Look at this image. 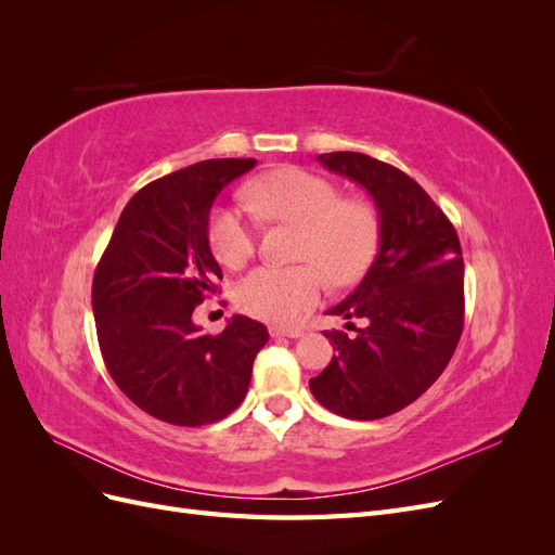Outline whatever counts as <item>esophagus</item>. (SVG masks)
<instances>
[{
  "label": "esophagus",
  "instance_id": "34e87169",
  "mask_svg": "<svg viewBox=\"0 0 555 555\" xmlns=\"http://www.w3.org/2000/svg\"><path fill=\"white\" fill-rule=\"evenodd\" d=\"M271 335L273 338H298V335H304V331L289 326H271Z\"/></svg>",
  "mask_w": 555,
  "mask_h": 555
}]
</instances>
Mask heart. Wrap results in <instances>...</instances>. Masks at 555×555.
Instances as JSON below:
<instances>
[{
    "instance_id": "heart-1",
    "label": "heart",
    "mask_w": 555,
    "mask_h": 555,
    "mask_svg": "<svg viewBox=\"0 0 555 555\" xmlns=\"http://www.w3.org/2000/svg\"><path fill=\"white\" fill-rule=\"evenodd\" d=\"M245 198L268 220L304 227L298 259L308 261L259 266L241 278L236 304L251 317L275 324L296 322L322 296L326 278L333 284L354 282L375 257L379 243L375 206L361 198H345L338 184L322 176L284 166L251 182ZM208 241L215 259L229 268L243 266L257 245L255 227L241 206L212 210Z\"/></svg>"
}]
</instances>
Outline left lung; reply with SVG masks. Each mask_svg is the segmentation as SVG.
Masks as SVG:
<instances>
[{"mask_svg":"<svg viewBox=\"0 0 555 555\" xmlns=\"http://www.w3.org/2000/svg\"><path fill=\"white\" fill-rule=\"evenodd\" d=\"M319 162L373 196L379 249L359 287L328 310L365 326L351 338L324 331L335 354L310 391L333 414L373 422L414 402L456 351L465 314L461 243L422 184L396 166L361 153Z\"/></svg>","mask_w":555,"mask_h":555,"instance_id":"obj_1","label":"left lung"}]
</instances>
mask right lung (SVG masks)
<instances>
[{
	"mask_svg": "<svg viewBox=\"0 0 555 555\" xmlns=\"http://www.w3.org/2000/svg\"><path fill=\"white\" fill-rule=\"evenodd\" d=\"M257 159H206L145 184L115 224L92 280L96 338L133 405L173 426L215 424L236 410L268 343L236 314L204 335L192 312L222 280L208 243L215 198Z\"/></svg>",
	"mask_w": 555,
	"mask_h": 555,
	"instance_id": "right-lung-1",
	"label": "right lung"
}]
</instances>
